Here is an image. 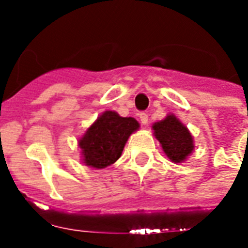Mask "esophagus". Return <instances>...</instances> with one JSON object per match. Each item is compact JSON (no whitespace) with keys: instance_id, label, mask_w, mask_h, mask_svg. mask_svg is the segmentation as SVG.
Segmentation results:
<instances>
[{"instance_id":"obj_1","label":"esophagus","mask_w":248,"mask_h":248,"mask_svg":"<svg viewBox=\"0 0 248 248\" xmlns=\"http://www.w3.org/2000/svg\"><path fill=\"white\" fill-rule=\"evenodd\" d=\"M139 118H140V122L143 124H148V121H149V118H148V114L147 113L141 112L139 114Z\"/></svg>"}]
</instances>
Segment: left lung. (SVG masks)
Masks as SVG:
<instances>
[{"instance_id":"obj_1","label":"left lung","mask_w":248,"mask_h":248,"mask_svg":"<svg viewBox=\"0 0 248 248\" xmlns=\"http://www.w3.org/2000/svg\"><path fill=\"white\" fill-rule=\"evenodd\" d=\"M155 139L162 145L163 152L172 162L180 163L194 149L193 136L173 114L153 124Z\"/></svg>"}]
</instances>
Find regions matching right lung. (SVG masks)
<instances>
[{
	"instance_id": "add662e5",
	"label": "right lung",
	"mask_w": 248,
	"mask_h": 248,
	"mask_svg": "<svg viewBox=\"0 0 248 248\" xmlns=\"http://www.w3.org/2000/svg\"><path fill=\"white\" fill-rule=\"evenodd\" d=\"M138 128L139 122L135 118L105 110L79 139L83 163L93 169H104L114 163L122 155L130 135Z\"/></svg>"
}]
</instances>
